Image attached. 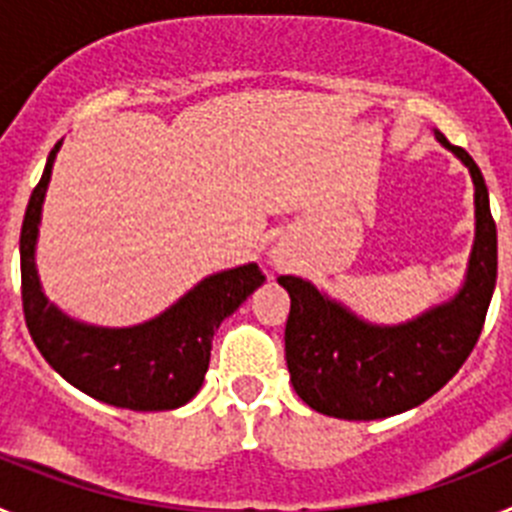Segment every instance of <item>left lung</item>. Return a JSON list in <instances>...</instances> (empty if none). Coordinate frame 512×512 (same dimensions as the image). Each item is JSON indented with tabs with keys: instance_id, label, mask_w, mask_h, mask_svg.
Returning a JSON list of instances; mask_svg holds the SVG:
<instances>
[{
	"instance_id": "left-lung-1",
	"label": "left lung",
	"mask_w": 512,
	"mask_h": 512,
	"mask_svg": "<svg viewBox=\"0 0 512 512\" xmlns=\"http://www.w3.org/2000/svg\"><path fill=\"white\" fill-rule=\"evenodd\" d=\"M438 143L464 161L474 179L477 238L464 289L446 305L397 328L361 323L300 277H279L289 292L284 328L287 369L297 395L323 415L377 420L405 413L449 382L469 359L497 282V228L485 176L464 148Z\"/></svg>"
}]
</instances>
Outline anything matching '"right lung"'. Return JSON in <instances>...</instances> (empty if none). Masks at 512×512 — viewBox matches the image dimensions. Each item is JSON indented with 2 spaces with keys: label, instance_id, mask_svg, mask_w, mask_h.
<instances>
[{
  "label": "right lung",
  "instance_id": "obj_1",
  "mask_svg": "<svg viewBox=\"0 0 512 512\" xmlns=\"http://www.w3.org/2000/svg\"><path fill=\"white\" fill-rule=\"evenodd\" d=\"M58 148L61 140L30 194L20 230L22 312L33 343L66 382L94 400L128 410L182 408L205 382L215 330L264 282V271L246 264L212 274L164 315L135 328L74 323L43 297L33 256L40 207Z\"/></svg>",
  "mask_w": 512,
  "mask_h": 512
}]
</instances>
